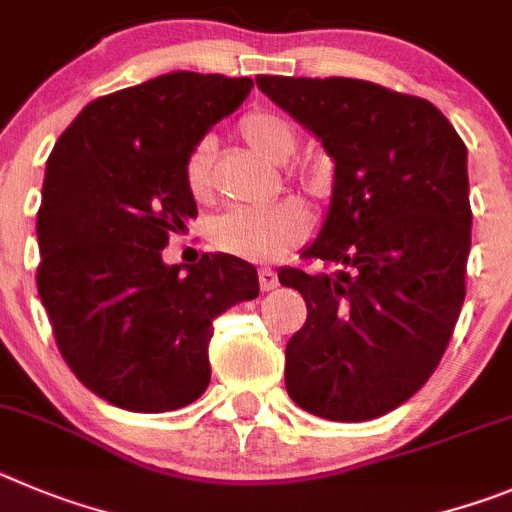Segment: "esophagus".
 <instances>
[{"label":"esophagus","instance_id":"obj_1","mask_svg":"<svg viewBox=\"0 0 512 512\" xmlns=\"http://www.w3.org/2000/svg\"><path fill=\"white\" fill-rule=\"evenodd\" d=\"M257 278H260V288L262 290H275L280 285L278 275H275V270H270V267H260Z\"/></svg>","mask_w":512,"mask_h":512}]
</instances>
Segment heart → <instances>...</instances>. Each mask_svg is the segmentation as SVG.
Returning <instances> with one entry per match:
<instances>
[{
    "label": "heart",
    "instance_id": "obj_1",
    "mask_svg": "<svg viewBox=\"0 0 512 512\" xmlns=\"http://www.w3.org/2000/svg\"><path fill=\"white\" fill-rule=\"evenodd\" d=\"M239 135L255 153L285 163L296 150V130L283 117L252 112L239 122ZM186 186L196 201L211 199V142H201L186 160ZM311 214L301 199H278L262 206H237L219 216L211 239L219 250L255 262L280 260L308 234Z\"/></svg>",
    "mask_w": 512,
    "mask_h": 512
}]
</instances>
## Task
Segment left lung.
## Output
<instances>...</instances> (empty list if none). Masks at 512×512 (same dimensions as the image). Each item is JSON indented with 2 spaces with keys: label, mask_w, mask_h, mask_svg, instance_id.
<instances>
[{
  "label": "left lung",
  "mask_w": 512,
  "mask_h": 512,
  "mask_svg": "<svg viewBox=\"0 0 512 512\" xmlns=\"http://www.w3.org/2000/svg\"><path fill=\"white\" fill-rule=\"evenodd\" d=\"M255 81L334 160L329 209L303 255L339 270L278 273L308 308L285 347V390L329 421L385 416L436 370L462 311L467 147L431 101L370 81Z\"/></svg>",
  "instance_id": "8db88e82"
}]
</instances>
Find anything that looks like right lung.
Segmentation results:
<instances>
[{
    "mask_svg": "<svg viewBox=\"0 0 512 512\" xmlns=\"http://www.w3.org/2000/svg\"><path fill=\"white\" fill-rule=\"evenodd\" d=\"M252 78L173 71L99 96L58 137L38 211V293L73 375L135 413L176 411L211 380V321L260 293L234 255L165 265L196 219L186 160Z\"/></svg>",
    "mask_w": 512,
    "mask_h": 512,
    "instance_id": "right-lung-1",
    "label": "right lung"
}]
</instances>
